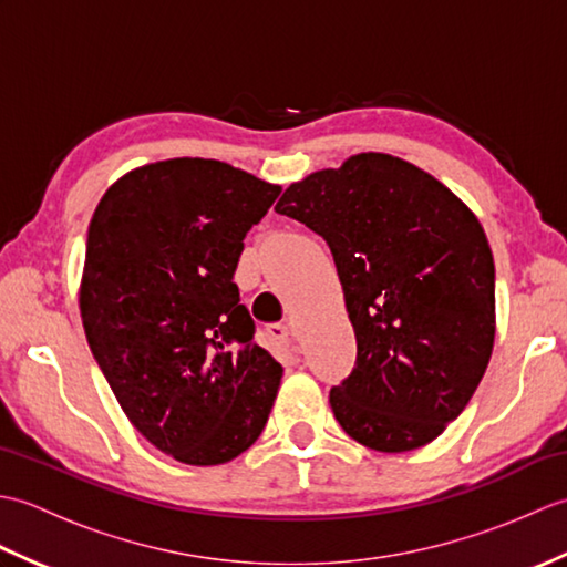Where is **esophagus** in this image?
I'll list each match as a JSON object with an SVG mask.
<instances>
[{"mask_svg":"<svg viewBox=\"0 0 567 567\" xmlns=\"http://www.w3.org/2000/svg\"><path fill=\"white\" fill-rule=\"evenodd\" d=\"M268 331L275 341H280V343H290V339H292V331H290V327H287V323H270Z\"/></svg>","mask_w":567,"mask_h":567,"instance_id":"obj_1","label":"esophagus"}]
</instances>
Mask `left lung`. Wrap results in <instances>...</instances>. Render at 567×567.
Returning <instances> with one entry per match:
<instances>
[{
  "instance_id": "8db88e82",
  "label": "left lung",
  "mask_w": 567,
  "mask_h": 567,
  "mask_svg": "<svg viewBox=\"0 0 567 567\" xmlns=\"http://www.w3.org/2000/svg\"><path fill=\"white\" fill-rule=\"evenodd\" d=\"M275 212L327 240L339 270L358 358L329 394L336 421L380 453L439 439L495 346V260L477 216L388 153L307 175Z\"/></svg>"
}]
</instances>
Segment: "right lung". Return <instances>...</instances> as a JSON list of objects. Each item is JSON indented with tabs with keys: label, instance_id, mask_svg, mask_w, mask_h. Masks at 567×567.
I'll list each match as a JSON object with an SVG mask.
<instances>
[{
	"label": "right lung",
	"instance_id": "1",
	"mask_svg": "<svg viewBox=\"0 0 567 567\" xmlns=\"http://www.w3.org/2000/svg\"><path fill=\"white\" fill-rule=\"evenodd\" d=\"M280 185L207 158L141 165L92 214L80 315L131 424L187 465L258 441L282 365L252 341L234 272Z\"/></svg>",
	"mask_w": 567,
	"mask_h": 567
}]
</instances>
